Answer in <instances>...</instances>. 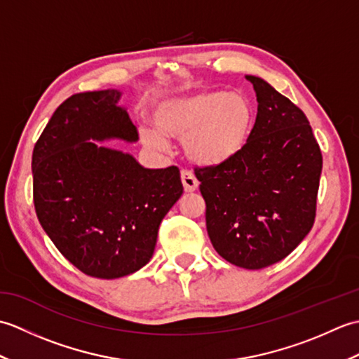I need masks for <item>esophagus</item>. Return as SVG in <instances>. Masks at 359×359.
Returning a JSON list of instances; mask_svg holds the SVG:
<instances>
[{
	"label": "esophagus",
	"instance_id": "1",
	"mask_svg": "<svg viewBox=\"0 0 359 359\" xmlns=\"http://www.w3.org/2000/svg\"><path fill=\"white\" fill-rule=\"evenodd\" d=\"M180 177H182V185H184V189L187 193H193L199 187V180L196 179V175L191 171H187L184 170L180 172Z\"/></svg>",
	"mask_w": 359,
	"mask_h": 359
}]
</instances>
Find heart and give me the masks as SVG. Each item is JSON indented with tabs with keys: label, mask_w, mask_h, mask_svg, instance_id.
I'll use <instances>...</instances> for the list:
<instances>
[{
	"label": "heart",
	"mask_w": 359,
	"mask_h": 359,
	"mask_svg": "<svg viewBox=\"0 0 359 359\" xmlns=\"http://www.w3.org/2000/svg\"><path fill=\"white\" fill-rule=\"evenodd\" d=\"M255 117L253 103L245 95L202 89L160 103L154 111L157 131H144L143 140L152 148H165L163 137L184 140L194 163L217 166L243 151Z\"/></svg>",
	"instance_id": "1"
}]
</instances>
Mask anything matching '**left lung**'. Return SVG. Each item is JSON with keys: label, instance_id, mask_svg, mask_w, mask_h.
I'll return each mask as SVG.
<instances>
[{"label": "left lung", "instance_id": "8db88e82", "mask_svg": "<svg viewBox=\"0 0 359 359\" xmlns=\"http://www.w3.org/2000/svg\"><path fill=\"white\" fill-rule=\"evenodd\" d=\"M247 80L257 116L245 148L194 172L212 247L230 264L259 270L287 257L313 226L323 154L306 114L265 80Z\"/></svg>", "mask_w": 359, "mask_h": 359}]
</instances>
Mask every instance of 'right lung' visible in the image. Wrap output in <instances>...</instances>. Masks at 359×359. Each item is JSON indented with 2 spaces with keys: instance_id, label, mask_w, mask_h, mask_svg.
Instances as JSON below:
<instances>
[{
  "instance_id": "1",
  "label": "right lung",
  "mask_w": 359,
  "mask_h": 359,
  "mask_svg": "<svg viewBox=\"0 0 359 359\" xmlns=\"http://www.w3.org/2000/svg\"><path fill=\"white\" fill-rule=\"evenodd\" d=\"M117 89L81 93L53 112L32 154L43 230L88 276L116 279L149 262L160 222L184 193L177 166L143 168L94 140L137 142Z\"/></svg>"
}]
</instances>
